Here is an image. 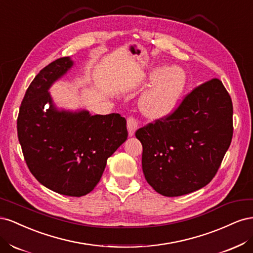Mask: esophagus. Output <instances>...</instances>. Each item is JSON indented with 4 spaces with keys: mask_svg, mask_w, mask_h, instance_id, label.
Segmentation results:
<instances>
[{
    "mask_svg": "<svg viewBox=\"0 0 253 253\" xmlns=\"http://www.w3.org/2000/svg\"><path fill=\"white\" fill-rule=\"evenodd\" d=\"M126 126H127L128 136H129V137L134 136V134H135V132H136L137 127H138V122H137V120H136L135 118H133V117H129V118L127 119V124H126Z\"/></svg>",
    "mask_w": 253,
    "mask_h": 253,
    "instance_id": "esophagus-1",
    "label": "esophagus"
}]
</instances>
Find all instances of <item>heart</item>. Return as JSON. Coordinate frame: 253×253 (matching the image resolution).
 Segmentation results:
<instances>
[{
    "instance_id": "b5f03b06",
    "label": "heart",
    "mask_w": 253,
    "mask_h": 253,
    "mask_svg": "<svg viewBox=\"0 0 253 253\" xmlns=\"http://www.w3.org/2000/svg\"><path fill=\"white\" fill-rule=\"evenodd\" d=\"M153 84L140 99L142 114L150 119H159L169 115L175 108L185 88L186 76L178 67H156L149 76Z\"/></svg>"
}]
</instances>
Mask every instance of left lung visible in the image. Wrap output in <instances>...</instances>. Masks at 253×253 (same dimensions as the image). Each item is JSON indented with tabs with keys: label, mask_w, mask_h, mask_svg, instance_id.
<instances>
[{
	"label": "left lung",
	"mask_w": 253,
	"mask_h": 253,
	"mask_svg": "<svg viewBox=\"0 0 253 253\" xmlns=\"http://www.w3.org/2000/svg\"><path fill=\"white\" fill-rule=\"evenodd\" d=\"M233 106L220 80L195 87L171 115L136 131L142 171L164 196H180L215 176L233 135Z\"/></svg>",
	"instance_id": "obj_1"
}]
</instances>
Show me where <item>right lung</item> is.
Instances as JSON below:
<instances>
[{
	"label": "right lung",
	"mask_w": 253,
	"mask_h": 253,
	"mask_svg": "<svg viewBox=\"0 0 253 253\" xmlns=\"http://www.w3.org/2000/svg\"><path fill=\"white\" fill-rule=\"evenodd\" d=\"M73 65L70 57H63L36 76L21 103L17 127L23 155L37 180L53 192L79 197L96 187L106 160L126 140L127 129L119 114L57 108L48 89Z\"/></svg>",
	"instance_id": "obj_1"
}]
</instances>
